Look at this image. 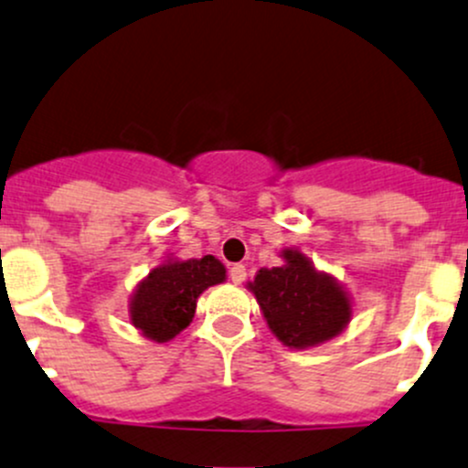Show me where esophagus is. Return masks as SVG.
<instances>
[{
	"instance_id": "1",
	"label": "esophagus",
	"mask_w": 468,
	"mask_h": 468,
	"mask_svg": "<svg viewBox=\"0 0 468 468\" xmlns=\"http://www.w3.org/2000/svg\"><path fill=\"white\" fill-rule=\"evenodd\" d=\"M229 278L233 280L235 284H242L244 280H247V269H244V264H233L229 271Z\"/></svg>"
}]
</instances>
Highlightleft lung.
Instances as JSON below:
<instances>
[{
    "mask_svg": "<svg viewBox=\"0 0 468 468\" xmlns=\"http://www.w3.org/2000/svg\"><path fill=\"white\" fill-rule=\"evenodd\" d=\"M282 260V267L260 269L249 282L269 329L292 350H307L338 336L352 318L346 289L336 278L318 271L298 249H284Z\"/></svg>",
    "mask_w": 468,
    "mask_h": 468,
    "instance_id": "8db88e82",
    "label": "left lung"
}]
</instances>
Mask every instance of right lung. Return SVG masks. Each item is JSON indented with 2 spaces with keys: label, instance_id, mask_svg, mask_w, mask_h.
<instances>
[{
  "label": "right lung",
  "instance_id": "right-lung-1",
  "mask_svg": "<svg viewBox=\"0 0 468 468\" xmlns=\"http://www.w3.org/2000/svg\"><path fill=\"white\" fill-rule=\"evenodd\" d=\"M224 280V264L213 255L165 260L136 284L130 300V321L150 341L168 343L193 323L199 293Z\"/></svg>",
  "mask_w": 468,
  "mask_h": 468
}]
</instances>
